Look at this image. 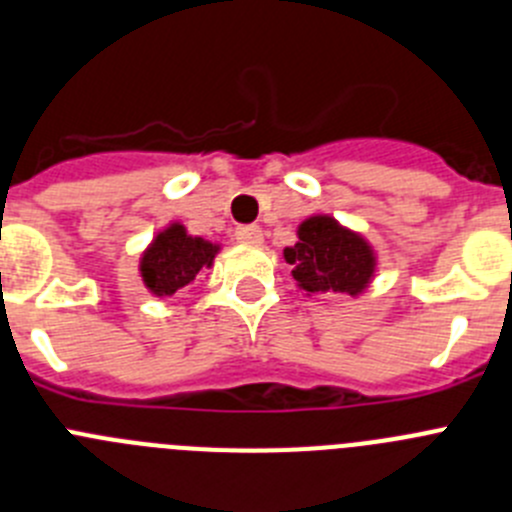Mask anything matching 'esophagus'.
Listing matches in <instances>:
<instances>
[{
	"mask_svg": "<svg viewBox=\"0 0 512 512\" xmlns=\"http://www.w3.org/2000/svg\"><path fill=\"white\" fill-rule=\"evenodd\" d=\"M234 237L245 245H260L262 242V227L260 224H240L234 229Z\"/></svg>",
	"mask_w": 512,
	"mask_h": 512,
	"instance_id": "1",
	"label": "esophagus"
}]
</instances>
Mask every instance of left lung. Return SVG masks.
<instances>
[{
  "instance_id": "8db88e82",
  "label": "left lung",
  "mask_w": 512,
  "mask_h": 512,
  "mask_svg": "<svg viewBox=\"0 0 512 512\" xmlns=\"http://www.w3.org/2000/svg\"><path fill=\"white\" fill-rule=\"evenodd\" d=\"M295 267L293 278L308 293H361L374 272V255L358 234L338 227L331 217H313L300 224L298 242L285 250Z\"/></svg>"
}]
</instances>
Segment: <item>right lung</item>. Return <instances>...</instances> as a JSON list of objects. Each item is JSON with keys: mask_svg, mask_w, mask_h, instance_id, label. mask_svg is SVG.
<instances>
[{"mask_svg": "<svg viewBox=\"0 0 512 512\" xmlns=\"http://www.w3.org/2000/svg\"><path fill=\"white\" fill-rule=\"evenodd\" d=\"M217 247L202 237H189L184 227L164 229L141 260L143 283L156 295H174L197 278L204 267H212Z\"/></svg>", "mask_w": 512, "mask_h": 512, "instance_id": "1", "label": "right lung"}]
</instances>
